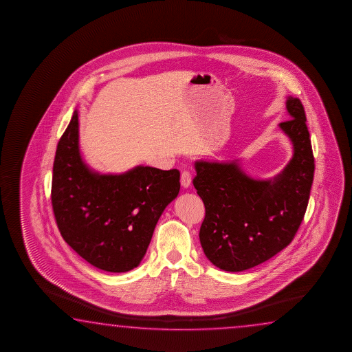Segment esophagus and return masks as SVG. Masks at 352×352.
Returning a JSON list of instances; mask_svg holds the SVG:
<instances>
[{"label":"esophagus","instance_id":"obj_1","mask_svg":"<svg viewBox=\"0 0 352 352\" xmlns=\"http://www.w3.org/2000/svg\"><path fill=\"white\" fill-rule=\"evenodd\" d=\"M192 182V176L191 173H188V171H184V173H181V185L182 187H190Z\"/></svg>","mask_w":352,"mask_h":352}]
</instances>
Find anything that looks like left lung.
Wrapping results in <instances>:
<instances>
[{"mask_svg":"<svg viewBox=\"0 0 352 352\" xmlns=\"http://www.w3.org/2000/svg\"><path fill=\"white\" fill-rule=\"evenodd\" d=\"M289 120L280 123L293 156L274 179L246 175L238 160L196 161L193 186L206 207L199 229L203 251L217 267L239 272L283 250L303 221L314 177V156L303 104L288 96Z\"/></svg>","mask_w":352,"mask_h":352,"instance_id":"8db88e82","label":"left lung"}]
</instances>
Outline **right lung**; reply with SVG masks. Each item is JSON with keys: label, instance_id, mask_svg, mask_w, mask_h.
<instances>
[{"label": "right lung", "instance_id": "obj_1", "mask_svg": "<svg viewBox=\"0 0 352 352\" xmlns=\"http://www.w3.org/2000/svg\"><path fill=\"white\" fill-rule=\"evenodd\" d=\"M179 192V171L137 166L120 175L91 170L78 148V114L60 138L52 204L72 250L107 272L139 266L164 209Z\"/></svg>", "mask_w": 352, "mask_h": 352}]
</instances>
